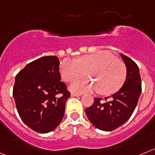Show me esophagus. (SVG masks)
I'll use <instances>...</instances> for the list:
<instances>
[{
	"mask_svg": "<svg viewBox=\"0 0 155 155\" xmlns=\"http://www.w3.org/2000/svg\"><path fill=\"white\" fill-rule=\"evenodd\" d=\"M79 94H78V93H74V92H72V93H71V96H72V97H76V96H79Z\"/></svg>",
	"mask_w": 155,
	"mask_h": 155,
	"instance_id": "34e87169",
	"label": "esophagus"
}]
</instances>
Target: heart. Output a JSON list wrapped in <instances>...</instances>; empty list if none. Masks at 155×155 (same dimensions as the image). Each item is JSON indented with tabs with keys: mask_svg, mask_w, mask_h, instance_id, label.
I'll return each mask as SVG.
<instances>
[{
	"mask_svg": "<svg viewBox=\"0 0 155 155\" xmlns=\"http://www.w3.org/2000/svg\"><path fill=\"white\" fill-rule=\"evenodd\" d=\"M86 73L92 80L74 82L70 86L71 90L76 92L99 91L102 95H111L123 85L126 68L121 60L105 50L85 55L76 61L65 59L60 65L61 77L67 82L84 77Z\"/></svg>",
	"mask_w": 155,
	"mask_h": 155,
	"instance_id": "heart-1",
	"label": "heart"
}]
</instances>
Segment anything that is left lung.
<instances>
[{
    "label": "left lung",
    "mask_w": 155,
    "mask_h": 155,
    "mask_svg": "<svg viewBox=\"0 0 155 155\" xmlns=\"http://www.w3.org/2000/svg\"><path fill=\"white\" fill-rule=\"evenodd\" d=\"M126 66V78L123 86L118 92L101 102L95 98L92 106L86 108L89 121L96 128L110 131L125 123L135 109L141 92V81L139 68L131 59L121 53Z\"/></svg>",
    "instance_id": "8db88e82"
}]
</instances>
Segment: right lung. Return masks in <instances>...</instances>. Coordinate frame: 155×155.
Masks as SVG:
<instances>
[{
  "mask_svg": "<svg viewBox=\"0 0 155 155\" xmlns=\"http://www.w3.org/2000/svg\"><path fill=\"white\" fill-rule=\"evenodd\" d=\"M57 56H43L28 63L16 76L13 89L19 115L37 132L48 133L60 125L70 92L60 82Z\"/></svg>",
  "mask_w": 155,
  "mask_h": 155,
  "instance_id": "obj_1",
  "label": "right lung"
}]
</instances>
